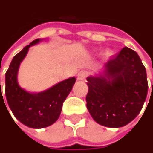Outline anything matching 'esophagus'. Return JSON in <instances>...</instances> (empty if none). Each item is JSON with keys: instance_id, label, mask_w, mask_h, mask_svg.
<instances>
[{"instance_id": "obj_1", "label": "esophagus", "mask_w": 153, "mask_h": 153, "mask_svg": "<svg viewBox=\"0 0 153 153\" xmlns=\"http://www.w3.org/2000/svg\"><path fill=\"white\" fill-rule=\"evenodd\" d=\"M87 75H88V73L86 71H79V73L77 75V79L79 81H83L87 77Z\"/></svg>"}]
</instances>
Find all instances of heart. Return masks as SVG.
I'll list each match as a JSON object with an SVG mask.
<instances>
[{
	"instance_id": "1",
	"label": "heart",
	"mask_w": 153,
	"mask_h": 153,
	"mask_svg": "<svg viewBox=\"0 0 153 153\" xmlns=\"http://www.w3.org/2000/svg\"><path fill=\"white\" fill-rule=\"evenodd\" d=\"M105 55H106V56H110V55H112V52L109 51V50H108V51H106Z\"/></svg>"
}]
</instances>
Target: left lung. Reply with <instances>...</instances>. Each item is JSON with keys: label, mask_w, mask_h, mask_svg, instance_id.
Returning <instances> with one entry per match:
<instances>
[{"label": "left lung", "mask_w": 153, "mask_h": 153, "mask_svg": "<svg viewBox=\"0 0 153 153\" xmlns=\"http://www.w3.org/2000/svg\"><path fill=\"white\" fill-rule=\"evenodd\" d=\"M87 81V108L98 124L107 127H122L133 121L147 97L146 69L137 53L128 47Z\"/></svg>", "instance_id": "obj_1"}]
</instances>
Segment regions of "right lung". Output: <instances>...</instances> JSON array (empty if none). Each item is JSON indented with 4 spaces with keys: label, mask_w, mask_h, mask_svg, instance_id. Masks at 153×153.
<instances>
[{
    "label": "right lung",
    "mask_w": 153,
    "mask_h": 153,
    "mask_svg": "<svg viewBox=\"0 0 153 153\" xmlns=\"http://www.w3.org/2000/svg\"><path fill=\"white\" fill-rule=\"evenodd\" d=\"M41 41L43 39L40 38L32 41L17 53L5 74V95L12 114L23 125L36 129L47 127L56 122L62 103L76 82L75 77H71L41 92H29L19 86L18 82L19 65L27 54L29 47ZM1 97H2L1 91Z\"/></svg>",
    "instance_id": "right-lung-1"
}]
</instances>
